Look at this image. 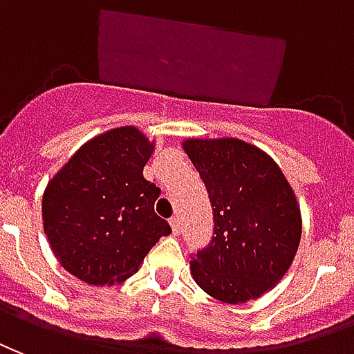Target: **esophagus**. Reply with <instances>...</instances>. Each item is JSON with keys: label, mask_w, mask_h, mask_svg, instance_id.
<instances>
[{"label": "esophagus", "mask_w": 354, "mask_h": 354, "mask_svg": "<svg viewBox=\"0 0 354 354\" xmlns=\"http://www.w3.org/2000/svg\"><path fill=\"white\" fill-rule=\"evenodd\" d=\"M169 224H171V232H174L175 236H179V234H180V221H179V216H174V218L169 221Z\"/></svg>", "instance_id": "esophagus-1"}]
</instances>
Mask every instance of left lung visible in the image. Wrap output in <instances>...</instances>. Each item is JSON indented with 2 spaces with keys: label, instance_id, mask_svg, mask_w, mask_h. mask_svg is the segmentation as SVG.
Here are the masks:
<instances>
[{
  "label": "left lung",
  "instance_id": "obj_1",
  "mask_svg": "<svg viewBox=\"0 0 354 354\" xmlns=\"http://www.w3.org/2000/svg\"><path fill=\"white\" fill-rule=\"evenodd\" d=\"M183 149L205 183L215 230L190 260L198 286L224 304L272 290L292 264L301 237L292 187L259 147L236 138L187 139Z\"/></svg>",
  "mask_w": 354,
  "mask_h": 354
}]
</instances>
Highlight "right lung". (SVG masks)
<instances>
[{
    "label": "right lung",
    "instance_id": "obj_1",
    "mask_svg": "<svg viewBox=\"0 0 354 354\" xmlns=\"http://www.w3.org/2000/svg\"><path fill=\"white\" fill-rule=\"evenodd\" d=\"M154 143L136 126L95 136L43 192V228L64 270L88 285L122 283L169 224L154 213L160 188L143 177Z\"/></svg>",
    "mask_w": 354,
    "mask_h": 354
}]
</instances>
